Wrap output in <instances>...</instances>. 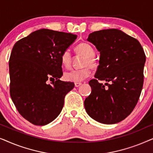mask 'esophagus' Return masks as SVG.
I'll return each instance as SVG.
<instances>
[{"mask_svg":"<svg viewBox=\"0 0 153 153\" xmlns=\"http://www.w3.org/2000/svg\"><path fill=\"white\" fill-rule=\"evenodd\" d=\"M81 85V83H79V82H78V83H74L75 87H79V86H80Z\"/></svg>","mask_w":153,"mask_h":153,"instance_id":"esophagus-1","label":"esophagus"}]
</instances>
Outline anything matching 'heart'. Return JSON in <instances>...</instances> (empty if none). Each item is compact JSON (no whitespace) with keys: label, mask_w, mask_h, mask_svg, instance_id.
<instances>
[{"label":"heart","mask_w":153,"mask_h":153,"mask_svg":"<svg viewBox=\"0 0 153 153\" xmlns=\"http://www.w3.org/2000/svg\"><path fill=\"white\" fill-rule=\"evenodd\" d=\"M75 51L79 55L84 56L81 66L83 68L77 70H72L65 73L64 78L67 81L70 82H81L87 79L91 74V68H95L97 62L94 56L95 55V49L89 44L82 42L78 45L75 48ZM60 61L62 65L65 68H69L72 63V56L68 50L62 52L60 56Z\"/></svg>","instance_id":"heart-1"}]
</instances>
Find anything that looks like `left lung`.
I'll use <instances>...</instances> for the list:
<instances>
[{"label": "left lung", "instance_id": "obj_1", "mask_svg": "<svg viewBox=\"0 0 153 153\" xmlns=\"http://www.w3.org/2000/svg\"><path fill=\"white\" fill-rule=\"evenodd\" d=\"M100 52L92 91L84 101L86 112L104 124L126 118L135 108L143 85L146 55L137 39L118 29L91 33L87 39ZM105 80V85L99 82Z\"/></svg>", "mask_w": 153, "mask_h": 153}]
</instances>
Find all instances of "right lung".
I'll return each instance as SVG.
<instances>
[{"label": "right lung", "instance_id": "1", "mask_svg": "<svg viewBox=\"0 0 153 153\" xmlns=\"http://www.w3.org/2000/svg\"><path fill=\"white\" fill-rule=\"evenodd\" d=\"M76 35L40 29L16 42L9 60L10 93L19 113L35 125L49 124L61 112L74 87L60 81V56ZM48 80L52 82L48 83Z\"/></svg>", "mask_w": 153, "mask_h": 153}]
</instances>
